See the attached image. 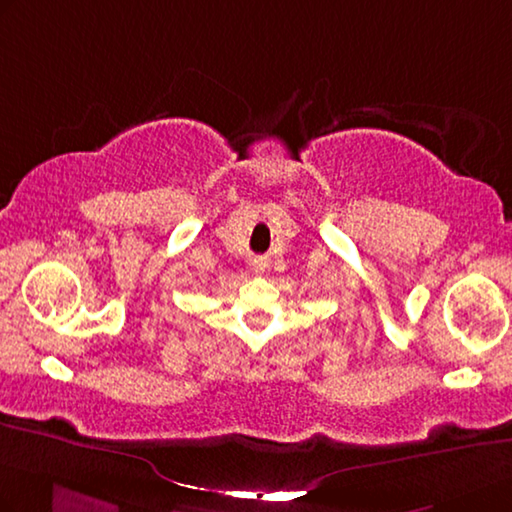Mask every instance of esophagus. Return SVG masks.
<instances>
[{
  "instance_id": "esophagus-1",
  "label": "esophagus",
  "mask_w": 512,
  "mask_h": 512,
  "mask_svg": "<svg viewBox=\"0 0 512 512\" xmlns=\"http://www.w3.org/2000/svg\"><path fill=\"white\" fill-rule=\"evenodd\" d=\"M254 271H256V274H260V271H265V263H256Z\"/></svg>"
}]
</instances>
